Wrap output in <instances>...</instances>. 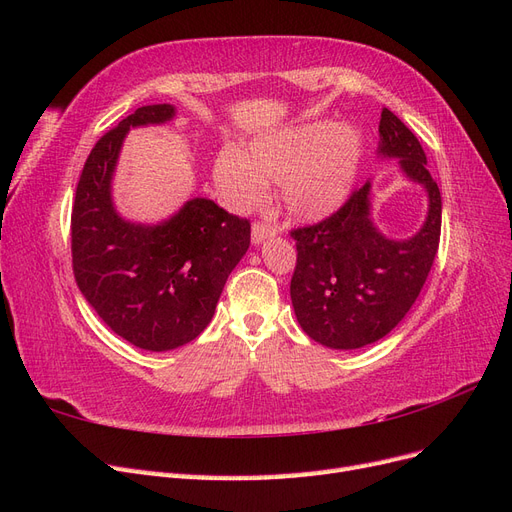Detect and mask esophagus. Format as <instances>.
Listing matches in <instances>:
<instances>
[{"label":"esophagus","instance_id":"1","mask_svg":"<svg viewBox=\"0 0 512 512\" xmlns=\"http://www.w3.org/2000/svg\"><path fill=\"white\" fill-rule=\"evenodd\" d=\"M273 235H275V226H271L267 222H254L252 224V243H262Z\"/></svg>","mask_w":512,"mask_h":512}]
</instances>
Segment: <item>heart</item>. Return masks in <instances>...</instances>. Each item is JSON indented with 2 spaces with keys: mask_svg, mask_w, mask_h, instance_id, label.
<instances>
[{
  "mask_svg": "<svg viewBox=\"0 0 512 512\" xmlns=\"http://www.w3.org/2000/svg\"><path fill=\"white\" fill-rule=\"evenodd\" d=\"M363 158V134L333 121H309L260 134L247 151L218 153L213 177L232 209L250 211L267 200V183H282L294 218L320 220L344 203Z\"/></svg>",
  "mask_w": 512,
  "mask_h": 512,
  "instance_id": "heart-1",
  "label": "heart"
}]
</instances>
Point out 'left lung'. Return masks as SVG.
I'll use <instances>...</instances> for the list:
<instances>
[{"mask_svg": "<svg viewBox=\"0 0 512 512\" xmlns=\"http://www.w3.org/2000/svg\"><path fill=\"white\" fill-rule=\"evenodd\" d=\"M378 132L380 156L397 158L401 173L427 192L423 228L404 241L384 237L371 222L367 181L329 218L290 230L297 241L294 314L314 342L335 350L363 348L389 335L421 294L440 245L442 198L421 143L389 108H382Z\"/></svg>", "mask_w": 512, "mask_h": 512, "instance_id": "obj_1", "label": "left lung"}]
</instances>
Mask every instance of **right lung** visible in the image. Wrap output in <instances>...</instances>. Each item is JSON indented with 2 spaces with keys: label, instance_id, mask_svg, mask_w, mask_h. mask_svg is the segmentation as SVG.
<instances>
[{
  "label": "right lung",
  "instance_id": "add662e5",
  "mask_svg": "<svg viewBox=\"0 0 512 512\" xmlns=\"http://www.w3.org/2000/svg\"><path fill=\"white\" fill-rule=\"evenodd\" d=\"M175 106L136 108L91 149L72 207V269L87 303L136 348L164 352L207 329L230 271L250 247V220L192 198L162 224L123 220L111 181L123 138L166 123Z\"/></svg>",
  "mask_w": 512,
  "mask_h": 512
}]
</instances>
